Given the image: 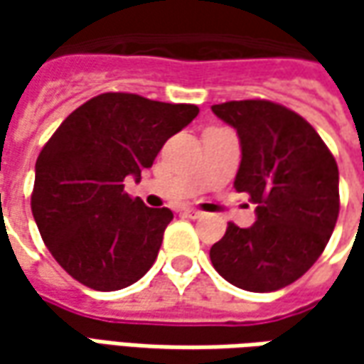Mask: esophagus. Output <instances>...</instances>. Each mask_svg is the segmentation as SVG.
Returning <instances> with one entry per match:
<instances>
[{"label": "esophagus", "mask_w": 364, "mask_h": 364, "mask_svg": "<svg viewBox=\"0 0 364 364\" xmlns=\"http://www.w3.org/2000/svg\"><path fill=\"white\" fill-rule=\"evenodd\" d=\"M182 213H184V215H186V217H190V218H200V217H203V213H200V210H196V208H184Z\"/></svg>", "instance_id": "esophagus-1"}]
</instances>
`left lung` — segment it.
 I'll list each match as a JSON object with an SVG mask.
<instances>
[{
    "label": "left lung",
    "instance_id": "left-lung-1",
    "mask_svg": "<svg viewBox=\"0 0 364 364\" xmlns=\"http://www.w3.org/2000/svg\"><path fill=\"white\" fill-rule=\"evenodd\" d=\"M213 113L239 133L235 188L249 194L257 220L249 229L229 223L210 247V261L241 289H282L314 265L334 231L341 210L336 160L314 127L284 105L229 101L213 105Z\"/></svg>",
    "mask_w": 364,
    "mask_h": 364
}]
</instances>
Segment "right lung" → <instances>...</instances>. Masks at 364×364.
Returning a JSON list of instances; mask_svg holds the SVG:
<instances>
[{"mask_svg":"<svg viewBox=\"0 0 364 364\" xmlns=\"http://www.w3.org/2000/svg\"><path fill=\"white\" fill-rule=\"evenodd\" d=\"M196 115V105L103 92L60 123L36 160L32 215L70 277L115 291L154 265L174 215L132 198L123 182H139L161 146Z\"/></svg>","mask_w":364,"mask_h":364,"instance_id":"obj_1","label":"right lung"}]
</instances>
